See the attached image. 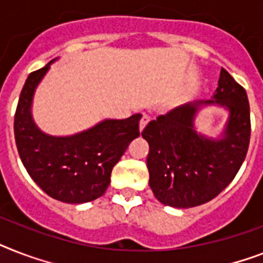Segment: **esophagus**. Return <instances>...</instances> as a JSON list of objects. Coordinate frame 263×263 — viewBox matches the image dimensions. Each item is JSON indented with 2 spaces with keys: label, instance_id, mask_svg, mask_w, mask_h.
Segmentation results:
<instances>
[{
  "label": "esophagus",
  "instance_id": "esophagus-1",
  "mask_svg": "<svg viewBox=\"0 0 263 263\" xmlns=\"http://www.w3.org/2000/svg\"><path fill=\"white\" fill-rule=\"evenodd\" d=\"M148 121H150V116H148V115H143L142 119H140V123H139V128H140V131H143V129H144V127H146Z\"/></svg>",
  "mask_w": 263,
  "mask_h": 263
}]
</instances>
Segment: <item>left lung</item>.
Returning a JSON list of instances; mask_svg holds the SVG:
<instances>
[{"label": "left lung", "instance_id": "left-lung-1", "mask_svg": "<svg viewBox=\"0 0 263 263\" xmlns=\"http://www.w3.org/2000/svg\"><path fill=\"white\" fill-rule=\"evenodd\" d=\"M213 98L174 108L143 129V139L150 146L148 183L158 201L165 205L191 208L211 201L235 178L246 158L251 123L245 87L221 69ZM204 103H217L230 112L219 141L194 131V115Z\"/></svg>", "mask_w": 263, "mask_h": 263}]
</instances>
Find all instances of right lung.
<instances>
[{
  "mask_svg": "<svg viewBox=\"0 0 263 263\" xmlns=\"http://www.w3.org/2000/svg\"><path fill=\"white\" fill-rule=\"evenodd\" d=\"M51 62L28 76L14 115V139L28 174L48 196L69 204L93 201L105 193L113 166L139 136L140 115L105 120L67 138L43 134L31 116L37 83Z\"/></svg>",
  "mask_w": 263,
  "mask_h": 263,
  "instance_id": "obj_1",
  "label": "right lung"
}]
</instances>
